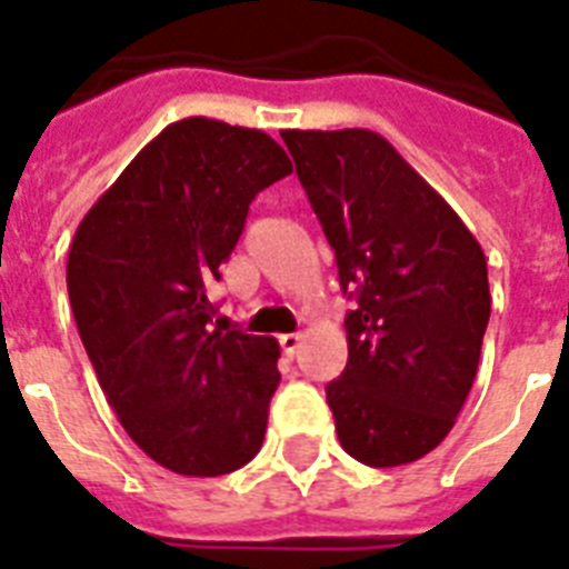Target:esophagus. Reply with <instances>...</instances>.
Masks as SVG:
<instances>
[{"mask_svg": "<svg viewBox=\"0 0 569 569\" xmlns=\"http://www.w3.org/2000/svg\"><path fill=\"white\" fill-rule=\"evenodd\" d=\"M280 349H283L286 358H295L298 349H301V333H283L280 337Z\"/></svg>", "mask_w": 569, "mask_h": 569, "instance_id": "obj_1", "label": "esophagus"}]
</instances>
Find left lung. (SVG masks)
<instances>
[{"label": "left lung", "instance_id": "obj_1", "mask_svg": "<svg viewBox=\"0 0 569 569\" xmlns=\"http://www.w3.org/2000/svg\"><path fill=\"white\" fill-rule=\"evenodd\" d=\"M337 256L349 361L325 393L342 450L393 468L445 441L477 376L489 322L487 256L381 133L283 130Z\"/></svg>", "mask_w": 569, "mask_h": 569}]
</instances>
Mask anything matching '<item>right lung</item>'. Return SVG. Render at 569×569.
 Instances as JSON below:
<instances>
[{
	"label": "right lung",
	"instance_id": "1",
	"mask_svg": "<svg viewBox=\"0 0 569 569\" xmlns=\"http://www.w3.org/2000/svg\"><path fill=\"white\" fill-rule=\"evenodd\" d=\"M292 172L268 133L172 121L82 217L68 250L77 331L121 427L158 466L220 477L259 453L274 337L211 325L208 286L259 190Z\"/></svg>",
	"mask_w": 569,
	"mask_h": 569
}]
</instances>
